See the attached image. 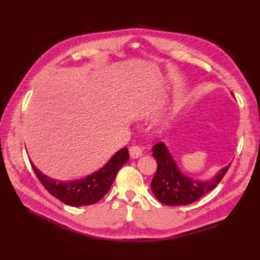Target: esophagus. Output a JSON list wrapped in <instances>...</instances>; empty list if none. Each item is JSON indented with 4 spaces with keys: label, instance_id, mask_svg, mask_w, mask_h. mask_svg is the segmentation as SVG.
I'll return each instance as SVG.
<instances>
[{
    "label": "esophagus",
    "instance_id": "esophagus-1",
    "mask_svg": "<svg viewBox=\"0 0 260 260\" xmlns=\"http://www.w3.org/2000/svg\"><path fill=\"white\" fill-rule=\"evenodd\" d=\"M129 155L132 158H139L142 155V148L140 146H131L129 147Z\"/></svg>",
    "mask_w": 260,
    "mask_h": 260
}]
</instances>
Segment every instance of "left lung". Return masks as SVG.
I'll return each mask as SVG.
<instances>
[{"instance_id":"obj_1","label":"left lung","mask_w":260,"mask_h":260,"mask_svg":"<svg viewBox=\"0 0 260 260\" xmlns=\"http://www.w3.org/2000/svg\"><path fill=\"white\" fill-rule=\"evenodd\" d=\"M152 151L157 162L156 173L151 183L152 191L159 202L168 206H186L199 200L220 183L231 164L220 170L211 180L196 181L182 174L162 142L154 145Z\"/></svg>"}]
</instances>
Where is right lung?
<instances>
[{
	"label": "right lung",
	"mask_w": 260,
	"mask_h": 260,
	"mask_svg": "<svg viewBox=\"0 0 260 260\" xmlns=\"http://www.w3.org/2000/svg\"><path fill=\"white\" fill-rule=\"evenodd\" d=\"M127 147L116 152L115 155L104 165V168L84 179L75 181H56L40 172L31 162L41 184L58 200L71 207L89 206L98 202L112 186L118 170L128 161Z\"/></svg>",
	"instance_id": "1"
}]
</instances>
